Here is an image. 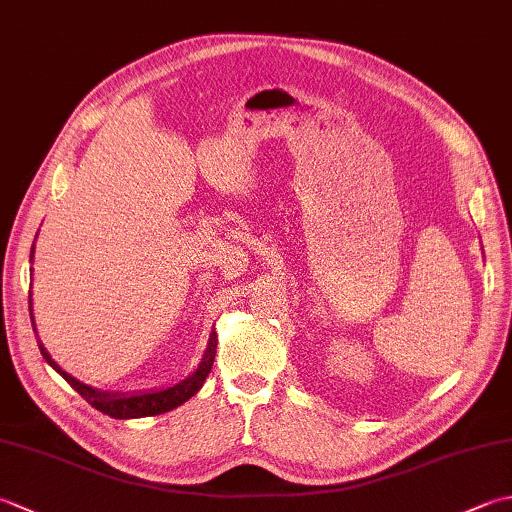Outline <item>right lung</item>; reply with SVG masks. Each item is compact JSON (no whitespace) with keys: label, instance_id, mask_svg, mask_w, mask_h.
I'll return each instance as SVG.
<instances>
[{"label":"right lung","instance_id":"add662e5","mask_svg":"<svg viewBox=\"0 0 512 512\" xmlns=\"http://www.w3.org/2000/svg\"><path fill=\"white\" fill-rule=\"evenodd\" d=\"M32 257H35V246L30 250V264ZM32 270V268H30ZM30 319H32V328H35V317H32V299H30ZM37 334V328H35ZM39 350L46 358L48 365L59 372V376H63L68 383L79 391V394L90 402L94 409L103 411L105 416L116 418V420H129V418H145V416H158V413H165L180 407L182 402H187L191 396L198 394L202 389L204 380L209 378L211 367L215 361V347H217V334L215 330H211L209 334V343H206V350L200 358L198 367L193 369L189 376H184L182 380H178L176 385L169 387H160V389H147V391H134V394H118V391H103L96 389L92 385H85L81 380H76L74 376H70L65 369H61L57 365V361H52V356L48 354L46 347L37 339Z\"/></svg>","mask_w":512,"mask_h":512}]
</instances>
